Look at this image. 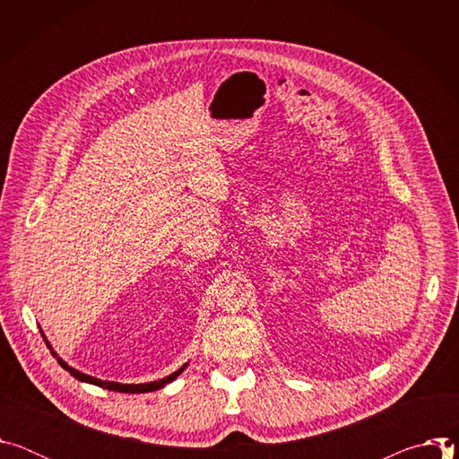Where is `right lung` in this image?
Here are the masks:
<instances>
[{"mask_svg": "<svg viewBox=\"0 0 459 459\" xmlns=\"http://www.w3.org/2000/svg\"><path fill=\"white\" fill-rule=\"evenodd\" d=\"M41 334H43V333H41ZM43 340H45L47 347L50 349L52 356H56V358H57V354L52 351L50 343L47 342L45 334H43ZM57 363H59L65 370H69V372H71V376H74V377H76V379H80V381L92 383V385H96V386H101V388H107V390H114V392H128V394H142V392H152V390L163 388L167 383L174 381V379H176V377L185 370V367H186V363H185L181 368H178V370H176V372H172L170 376H167V377H163V379H158V381H151V383H116V381H103V379L92 377V376H89V374H83V372H80V370H76V368L69 367V365L65 363L61 358H57Z\"/></svg>", "mask_w": 459, "mask_h": 459, "instance_id": "obj_1", "label": "right lung"}]
</instances>
